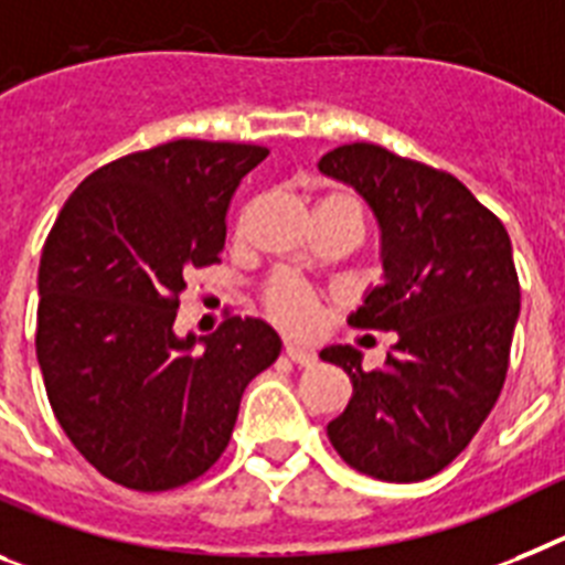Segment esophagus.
Listing matches in <instances>:
<instances>
[{
    "instance_id": "obj_1",
    "label": "esophagus",
    "mask_w": 565,
    "mask_h": 565,
    "mask_svg": "<svg viewBox=\"0 0 565 565\" xmlns=\"http://www.w3.org/2000/svg\"><path fill=\"white\" fill-rule=\"evenodd\" d=\"M284 353L290 355L298 367H312V364H316V359H319V355L312 353V350L301 348V344H287V348H284Z\"/></svg>"
}]
</instances>
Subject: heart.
<instances>
[{
    "label": "heart",
    "mask_w": 565,
    "mask_h": 565,
    "mask_svg": "<svg viewBox=\"0 0 565 565\" xmlns=\"http://www.w3.org/2000/svg\"><path fill=\"white\" fill-rule=\"evenodd\" d=\"M319 210L348 212V215H353L355 221L364 226L362 201L350 192L327 194ZM264 307H267V316L275 324L287 327L292 333H305V330H310V327L316 324V316H319V296H316L301 278L281 273L275 275V278H269V284L264 287Z\"/></svg>",
    "instance_id": "b5f03b06"
}]
</instances>
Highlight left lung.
<instances>
[{"instance_id":"8db88e82","label":"left lung","mask_w":565,"mask_h":565,"mask_svg":"<svg viewBox=\"0 0 565 565\" xmlns=\"http://www.w3.org/2000/svg\"><path fill=\"white\" fill-rule=\"evenodd\" d=\"M319 169L362 194L382 230L385 281L348 321L396 333L376 371L350 344L321 350L353 382L327 436L367 477L428 480L466 451L505 382L520 316L509 232L454 174L376 143L339 146Z\"/></svg>"}]
</instances>
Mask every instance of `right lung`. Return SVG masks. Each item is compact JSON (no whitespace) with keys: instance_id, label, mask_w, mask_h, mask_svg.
Returning a JSON list of instances; mask_svg holds the SVG:
<instances>
[{"instance_id":"1","label":"right lung","mask_w":565,"mask_h":565,"mask_svg":"<svg viewBox=\"0 0 565 565\" xmlns=\"http://www.w3.org/2000/svg\"><path fill=\"white\" fill-rule=\"evenodd\" d=\"M269 149L172 140L99 166L74 189L40 258L36 359L74 448L131 491L215 466L244 387L281 353L267 321L232 316L174 335L192 269L221 260L226 210Z\"/></svg>"}]
</instances>
